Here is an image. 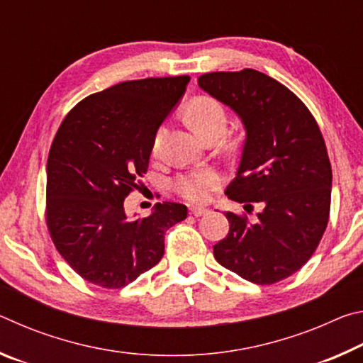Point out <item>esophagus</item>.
I'll list each match as a JSON object with an SVG mask.
<instances>
[{"mask_svg":"<svg viewBox=\"0 0 363 363\" xmlns=\"http://www.w3.org/2000/svg\"><path fill=\"white\" fill-rule=\"evenodd\" d=\"M189 211H190V214H192V216H196V218L203 216V214L208 213L206 208H201V206H192Z\"/></svg>","mask_w":363,"mask_h":363,"instance_id":"esophagus-1","label":"esophagus"}]
</instances>
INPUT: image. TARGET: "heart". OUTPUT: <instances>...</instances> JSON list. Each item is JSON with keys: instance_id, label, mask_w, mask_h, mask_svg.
Masks as SVG:
<instances>
[{"instance_id": "obj_1", "label": "heart", "mask_w": 363, "mask_h": 363, "mask_svg": "<svg viewBox=\"0 0 363 363\" xmlns=\"http://www.w3.org/2000/svg\"><path fill=\"white\" fill-rule=\"evenodd\" d=\"M186 115L194 130L201 136L210 138L223 134L227 125V113L223 104L213 96H196L186 106ZM167 134V126L160 125L152 139V152H157ZM223 184V177L213 168H201L182 173L176 177L174 189L184 199L194 203H203L214 190Z\"/></svg>"}]
</instances>
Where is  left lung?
Wrapping results in <instances>:
<instances>
[{
  "label": "left lung",
  "mask_w": 363,
  "mask_h": 363,
  "mask_svg": "<svg viewBox=\"0 0 363 363\" xmlns=\"http://www.w3.org/2000/svg\"><path fill=\"white\" fill-rule=\"evenodd\" d=\"M201 89L240 116L247 136L225 195L262 208L250 223L227 211L229 233L213 247L220 266L257 285L285 280L314 255L327 229L331 164L314 115L299 97L253 69L213 72Z\"/></svg>",
  "instance_id": "8db88e82"
}]
</instances>
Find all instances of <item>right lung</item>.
Masks as SVG:
<instances>
[{"label": "right lung", "mask_w": 363, "mask_h": 363, "mask_svg": "<svg viewBox=\"0 0 363 363\" xmlns=\"http://www.w3.org/2000/svg\"><path fill=\"white\" fill-rule=\"evenodd\" d=\"M189 82H123L84 97L60 123L48 155L46 224L59 255L89 284H131L163 257L164 232L187 218L186 205L163 201L149 218L130 219L125 199L139 189L153 134Z\"/></svg>", "instance_id": "right-lung-1"}]
</instances>
